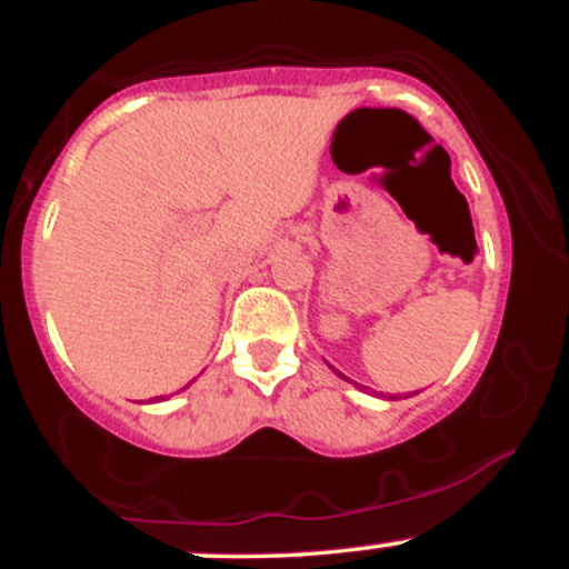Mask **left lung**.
I'll list each match as a JSON object with an SVG mask.
<instances>
[{
    "label": "left lung",
    "mask_w": 569,
    "mask_h": 569,
    "mask_svg": "<svg viewBox=\"0 0 569 569\" xmlns=\"http://www.w3.org/2000/svg\"><path fill=\"white\" fill-rule=\"evenodd\" d=\"M337 375H339V371H337Z\"/></svg>",
    "instance_id": "1"
}]
</instances>
